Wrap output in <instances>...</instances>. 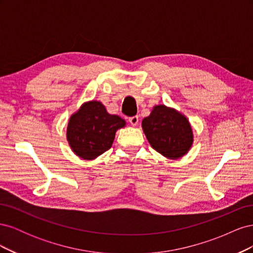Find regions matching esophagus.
<instances>
[{
    "mask_svg": "<svg viewBox=\"0 0 253 253\" xmlns=\"http://www.w3.org/2000/svg\"><path fill=\"white\" fill-rule=\"evenodd\" d=\"M128 122L131 124L133 126L138 125V116H133V117H129L128 118Z\"/></svg>",
    "mask_w": 253,
    "mask_h": 253,
    "instance_id": "1",
    "label": "esophagus"
}]
</instances>
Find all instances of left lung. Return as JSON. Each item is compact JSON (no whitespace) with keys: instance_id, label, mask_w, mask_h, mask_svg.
I'll return each instance as SVG.
<instances>
[{"instance_id":"8db88e82","label":"left lung","mask_w":253,"mask_h":253,"mask_svg":"<svg viewBox=\"0 0 253 253\" xmlns=\"http://www.w3.org/2000/svg\"><path fill=\"white\" fill-rule=\"evenodd\" d=\"M141 126L151 147L167 158H180L192 147L193 132L189 120L172 108L155 105Z\"/></svg>"}]
</instances>
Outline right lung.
<instances>
[{
  "instance_id": "obj_1",
  "label": "right lung",
  "mask_w": 253,
  "mask_h": 253,
  "mask_svg": "<svg viewBox=\"0 0 253 253\" xmlns=\"http://www.w3.org/2000/svg\"><path fill=\"white\" fill-rule=\"evenodd\" d=\"M126 126V121L106 112L100 101H88L68 120L66 138L76 155L82 159H95L111 149L116 131Z\"/></svg>"
}]
</instances>
